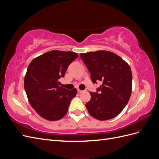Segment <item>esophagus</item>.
Instances as JSON below:
<instances>
[{
    "label": "esophagus",
    "instance_id": "esophagus-1",
    "mask_svg": "<svg viewBox=\"0 0 159 159\" xmlns=\"http://www.w3.org/2000/svg\"><path fill=\"white\" fill-rule=\"evenodd\" d=\"M78 91L79 93H82L84 91H83V90H81V89H78Z\"/></svg>",
    "mask_w": 159,
    "mask_h": 159
}]
</instances>
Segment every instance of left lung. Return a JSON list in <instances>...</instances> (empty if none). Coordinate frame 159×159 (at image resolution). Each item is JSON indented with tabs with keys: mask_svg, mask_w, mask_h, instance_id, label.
<instances>
[{
	"mask_svg": "<svg viewBox=\"0 0 159 159\" xmlns=\"http://www.w3.org/2000/svg\"><path fill=\"white\" fill-rule=\"evenodd\" d=\"M93 84H103L97 92H90L85 104L89 113L100 121L109 120L121 113L132 92V73L127 62L113 52L105 50L80 54Z\"/></svg>",
	"mask_w": 159,
	"mask_h": 159,
	"instance_id": "1",
	"label": "left lung"
}]
</instances>
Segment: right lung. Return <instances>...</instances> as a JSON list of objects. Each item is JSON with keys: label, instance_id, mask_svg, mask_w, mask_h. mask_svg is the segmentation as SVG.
I'll list each match as a JSON object with an SVG mask.
<instances>
[{"label": "right lung", "instance_id": "right-lung-1", "mask_svg": "<svg viewBox=\"0 0 159 159\" xmlns=\"http://www.w3.org/2000/svg\"><path fill=\"white\" fill-rule=\"evenodd\" d=\"M78 55L73 52L52 50L34 59L25 77V89L31 106L42 117L57 121L68 112L77 89L59 86L68 66Z\"/></svg>", "mask_w": 159, "mask_h": 159}]
</instances>
